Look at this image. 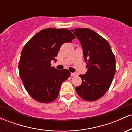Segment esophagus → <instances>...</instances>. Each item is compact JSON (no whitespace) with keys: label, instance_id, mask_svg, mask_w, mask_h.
Segmentation results:
<instances>
[{"label":"esophagus","instance_id":"esophagus-1","mask_svg":"<svg viewBox=\"0 0 132 132\" xmlns=\"http://www.w3.org/2000/svg\"><path fill=\"white\" fill-rule=\"evenodd\" d=\"M76 75V73H75V72H71V76H75Z\"/></svg>","mask_w":132,"mask_h":132}]
</instances>
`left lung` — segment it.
<instances>
[{
	"instance_id": "left-lung-1",
	"label": "left lung",
	"mask_w": 132,
	"mask_h": 132,
	"mask_svg": "<svg viewBox=\"0 0 132 132\" xmlns=\"http://www.w3.org/2000/svg\"><path fill=\"white\" fill-rule=\"evenodd\" d=\"M81 42L87 63L86 75H79L82 84L76 87L78 94L86 101L100 99L109 89L116 72V58L109 43L89 28L71 30Z\"/></svg>"
}]
</instances>
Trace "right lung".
<instances>
[{
    "label": "right lung",
    "mask_w": 132,
    "mask_h": 132,
    "mask_svg": "<svg viewBox=\"0 0 132 132\" xmlns=\"http://www.w3.org/2000/svg\"><path fill=\"white\" fill-rule=\"evenodd\" d=\"M76 37L66 28H45L35 35L23 48L19 75L28 93L39 102L49 103L57 97L62 83L70 76L68 69L51 66L56 61L61 45Z\"/></svg>",
    "instance_id": "right-lung-1"
}]
</instances>
